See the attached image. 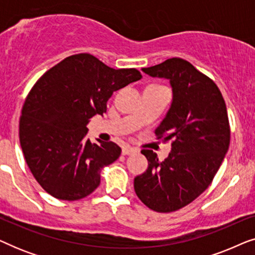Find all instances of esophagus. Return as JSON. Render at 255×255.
<instances>
[{
  "mask_svg": "<svg viewBox=\"0 0 255 255\" xmlns=\"http://www.w3.org/2000/svg\"><path fill=\"white\" fill-rule=\"evenodd\" d=\"M138 152V148H134V147H128V146H125L122 149V153H123V155H130V154H133V153H137Z\"/></svg>",
  "mask_w": 255,
  "mask_h": 255,
  "instance_id": "1",
  "label": "esophagus"
}]
</instances>
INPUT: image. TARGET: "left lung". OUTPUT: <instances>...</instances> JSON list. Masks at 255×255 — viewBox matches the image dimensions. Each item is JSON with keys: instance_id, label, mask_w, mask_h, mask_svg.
Returning a JSON list of instances; mask_svg holds the SVG:
<instances>
[{"instance_id": "left-lung-1", "label": "left lung", "mask_w": 255, "mask_h": 255, "mask_svg": "<svg viewBox=\"0 0 255 255\" xmlns=\"http://www.w3.org/2000/svg\"><path fill=\"white\" fill-rule=\"evenodd\" d=\"M142 72L169 80L173 101L155 134L172 140V151L160 162L154 152L142 149L148 167L134 177V191L151 210L176 211L210 186L224 160L230 145L225 101L210 78L181 58Z\"/></svg>"}]
</instances>
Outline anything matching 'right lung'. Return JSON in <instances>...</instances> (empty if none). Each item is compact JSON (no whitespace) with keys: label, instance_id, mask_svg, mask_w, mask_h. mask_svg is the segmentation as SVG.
<instances>
[{"label":"right lung","instance_id":"obj_1","mask_svg":"<svg viewBox=\"0 0 255 255\" xmlns=\"http://www.w3.org/2000/svg\"><path fill=\"white\" fill-rule=\"evenodd\" d=\"M141 79L135 68L114 69L88 53L64 59L32 87L22 109L19 141L41 188L62 201L88 196L101 169L120 158L113 141L92 142L87 124L107 111L114 92Z\"/></svg>","mask_w":255,"mask_h":255}]
</instances>
